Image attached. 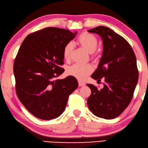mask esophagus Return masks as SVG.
I'll list each match as a JSON object with an SVG mask.
<instances>
[{
	"label": "esophagus",
	"mask_w": 148,
	"mask_h": 148,
	"mask_svg": "<svg viewBox=\"0 0 148 148\" xmlns=\"http://www.w3.org/2000/svg\"><path fill=\"white\" fill-rule=\"evenodd\" d=\"M78 85L79 86H83L85 85V83L81 82V81H78Z\"/></svg>",
	"instance_id": "obj_1"
}]
</instances>
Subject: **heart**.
Masks as SVG:
<instances>
[{"label":"heart","mask_w":148,"mask_h":148,"mask_svg":"<svg viewBox=\"0 0 148 148\" xmlns=\"http://www.w3.org/2000/svg\"><path fill=\"white\" fill-rule=\"evenodd\" d=\"M78 43L89 53L95 52L98 46V40L95 35L88 33H83L78 37ZM73 49L72 43H68L64 47L63 56L66 60H70ZM93 71L90 64H75L67 70V74L80 80H84Z\"/></svg>","instance_id":"obj_1"}]
</instances>
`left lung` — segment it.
Segmentation results:
<instances>
[{
	"instance_id": "left-lung-1",
	"label": "left lung",
	"mask_w": 148,
	"mask_h": 148,
	"mask_svg": "<svg viewBox=\"0 0 148 148\" xmlns=\"http://www.w3.org/2000/svg\"><path fill=\"white\" fill-rule=\"evenodd\" d=\"M88 32L97 33L103 40V51L97 70L91 77L105 79L99 90L88 84L91 95L87 100L90 111L98 117H117L130 105L138 81V70L134 51L127 41L111 29L99 26Z\"/></svg>"
}]
</instances>
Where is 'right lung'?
Listing matches in <instances>:
<instances>
[{"instance_id":"right-lung-1","label":"right lung","mask_w":148,"mask_h":148,"mask_svg":"<svg viewBox=\"0 0 148 148\" xmlns=\"http://www.w3.org/2000/svg\"><path fill=\"white\" fill-rule=\"evenodd\" d=\"M77 32L47 27L23 41L14 62L16 92L27 111L43 120L64 111L69 96L78 86L76 78L56 79L64 72L63 49Z\"/></svg>"}]
</instances>
